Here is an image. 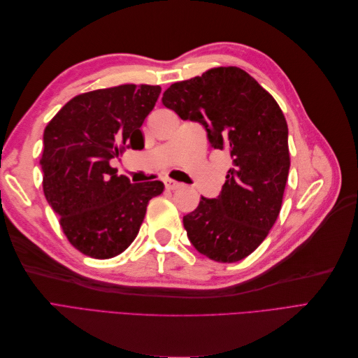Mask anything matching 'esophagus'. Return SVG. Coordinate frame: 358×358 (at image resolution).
Instances as JSON below:
<instances>
[{
  "label": "esophagus",
  "mask_w": 358,
  "mask_h": 358,
  "mask_svg": "<svg viewBox=\"0 0 358 358\" xmlns=\"http://www.w3.org/2000/svg\"><path fill=\"white\" fill-rule=\"evenodd\" d=\"M164 185H166V188H167V189H171V191L179 189V188H182V187H183L180 182H178V180H173V179H166V180H164Z\"/></svg>",
  "instance_id": "esophagus-1"
}]
</instances>
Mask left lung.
<instances>
[{"instance_id": "8db88e82", "label": "left lung", "mask_w": 358, "mask_h": 358, "mask_svg": "<svg viewBox=\"0 0 358 358\" xmlns=\"http://www.w3.org/2000/svg\"><path fill=\"white\" fill-rule=\"evenodd\" d=\"M161 101L185 121L200 122L215 149L230 150L234 167L218 199L201 197L183 227L200 254L241 262L262 245L282 206L289 170L285 116L239 67H215L173 83Z\"/></svg>"}]
</instances>
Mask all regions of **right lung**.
Returning <instances> with one entry per match:
<instances>
[{
  "label": "right lung",
  "instance_id": "obj_1",
  "mask_svg": "<svg viewBox=\"0 0 358 358\" xmlns=\"http://www.w3.org/2000/svg\"><path fill=\"white\" fill-rule=\"evenodd\" d=\"M161 92L158 85H119L76 95L43 134V191L69 242L107 259L133 243L159 180L131 183L110 159L145 146L142 127Z\"/></svg>",
  "mask_w": 358,
  "mask_h": 358
}]
</instances>
